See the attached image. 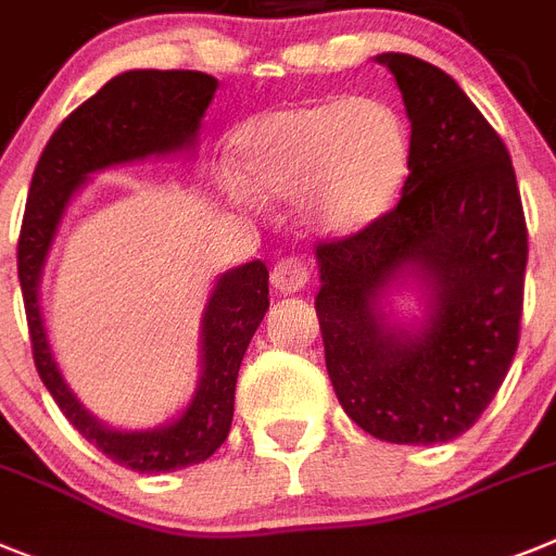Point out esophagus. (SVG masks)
I'll list each match as a JSON object with an SVG mask.
<instances>
[{
  "mask_svg": "<svg viewBox=\"0 0 556 556\" xmlns=\"http://www.w3.org/2000/svg\"><path fill=\"white\" fill-rule=\"evenodd\" d=\"M309 283V267L301 258H281L273 267V287L283 295L301 292Z\"/></svg>",
  "mask_w": 556,
  "mask_h": 556,
  "instance_id": "esophagus-1",
  "label": "esophagus"
}]
</instances>
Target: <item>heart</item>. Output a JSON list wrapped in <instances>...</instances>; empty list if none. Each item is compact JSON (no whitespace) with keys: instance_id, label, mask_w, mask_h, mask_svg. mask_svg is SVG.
<instances>
[{"instance_id":"obj_1","label":"heart","mask_w":556,"mask_h":556,"mask_svg":"<svg viewBox=\"0 0 556 556\" xmlns=\"http://www.w3.org/2000/svg\"><path fill=\"white\" fill-rule=\"evenodd\" d=\"M410 156L402 115L371 94L269 109L230 137L236 182L261 202H298L301 225L324 239L386 219L407 182Z\"/></svg>"}]
</instances>
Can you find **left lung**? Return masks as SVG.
Segmentation results:
<instances>
[{"label": "left lung", "mask_w": 556, "mask_h": 556, "mask_svg": "<svg viewBox=\"0 0 556 556\" xmlns=\"http://www.w3.org/2000/svg\"><path fill=\"white\" fill-rule=\"evenodd\" d=\"M410 121L400 205L317 244L326 371L345 414L391 444H444L481 419L520 337L526 219L509 151L439 66L382 52ZM414 291L402 321L392 295Z\"/></svg>", "instance_id": "8db88e82"}]
</instances>
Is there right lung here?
<instances>
[{
  "instance_id": "right-lung-1",
  "label": "right lung",
  "mask_w": 556,
  "mask_h": 556,
  "mask_svg": "<svg viewBox=\"0 0 556 556\" xmlns=\"http://www.w3.org/2000/svg\"><path fill=\"white\" fill-rule=\"evenodd\" d=\"M219 80L193 70H129L103 84L61 123L39 156L18 232V283L33 359L61 414L89 444L135 472L156 476L205 462L232 425L236 379L255 329L269 309V273L250 261L216 278L199 326V382L177 419L149 430H117L75 396L50 349L41 315V275L75 193L92 174L151 156L197 149L202 117Z\"/></svg>"
}]
</instances>
